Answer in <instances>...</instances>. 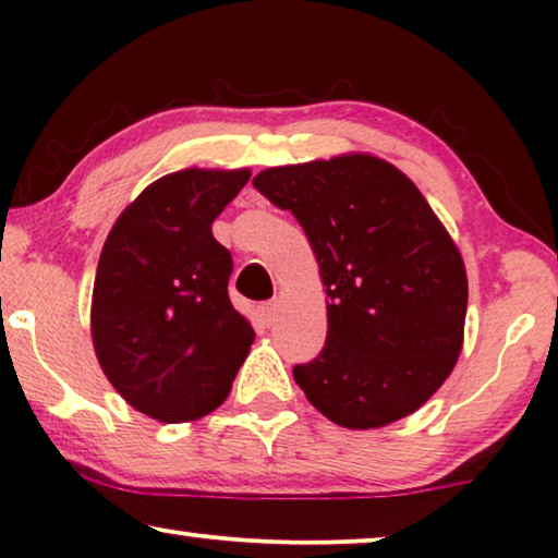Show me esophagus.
<instances>
[{"label":"esophagus","instance_id":"esophagus-1","mask_svg":"<svg viewBox=\"0 0 558 558\" xmlns=\"http://www.w3.org/2000/svg\"><path fill=\"white\" fill-rule=\"evenodd\" d=\"M262 319H264V325L266 327H271L274 323H277V315H279V300H269V302H264L262 304Z\"/></svg>","mask_w":558,"mask_h":558}]
</instances>
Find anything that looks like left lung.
Segmentation results:
<instances>
[{
  "mask_svg": "<svg viewBox=\"0 0 558 558\" xmlns=\"http://www.w3.org/2000/svg\"><path fill=\"white\" fill-rule=\"evenodd\" d=\"M254 187L292 210L327 294L323 353L294 380L319 414L378 429L422 409L462 353L468 271L418 187L348 151L262 170Z\"/></svg>",
  "mask_w": 558,
  "mask_h": 558,
  "instance_id": "left-lung-1",
  "label": "left lung"
}]
</instances>
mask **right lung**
I'll return each instance as SVG.
<instances>
[{
	"mask_svg": "<svg viewBox=\"0 0 558 558\" xmlns=\"http://www.w3.org/2000/svg\"><path fill=\"white\" fill-rule=\"evenodd\" d=\"M251 170L165 174L121 210L98 258L90 338L129 407L165 424L197 422L231 393L254 327L228 300L231 254L213 220Z\"/></svg>",
	"mask_w": 558,
	"mask_h": 558,
	"instance_id": "add662e5",
	"label": "right lung"
}]
</instances>
